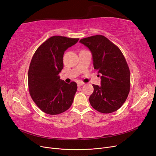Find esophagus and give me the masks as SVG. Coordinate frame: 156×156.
<instances>
[{
  "mask_svg": "<svg viewBox=\"0 0 156 156\" xmlns=\"http://www.w3.org/2000/svg\"><path fill=\"white\" fill-rule=\"evenodd\" d=\"M83 84H84V83L82 82V81H80V82H78L77 83V85H78V87H81V86H82Z\"/></svg>",
  "mask_w": 156,
  "mask_h": 156,
  "instance_id": "1",
  "label": "esophagus"
}]
</instances>
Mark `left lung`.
<instances>
[{"mask_svg": "<svg viewBox=\"0 0 156 156\" xmlns=\"http://www.w3.org/2000/svg\"><path fill=\"white\" fill-rule=\"evenodd\" d=\"M92 54L94 69L101 73V86L92 85L89 101L92 108L108 114L118 110L126 101L130 89V72L123 54L105 37L97 35L80 40Z\"/></svg>", "mask_w": 156, "mask_h": 156, "instance_id": "obj_1", "label": "left lung"}]
</instances>
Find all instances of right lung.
I'll use <instances>...</instances> for the list:
<instances>
[{"mask_svg":"<svg viewBox=\"0 0 156 156\" xmlns=\"http://www.w3.org/2000/svg\"><path fill=\"white\" fill-rule=\"evenodd\" d=\"M79 38L53 36L39 46L33 56L28 74L30 94L38 108L46 114L56 115L72 105L77 84L66 83L60 79L63 55Z\"/></svg>","mask_w":156,"mask_h":156,"instance_id":"1","label":"right lung"}]
</instances>
